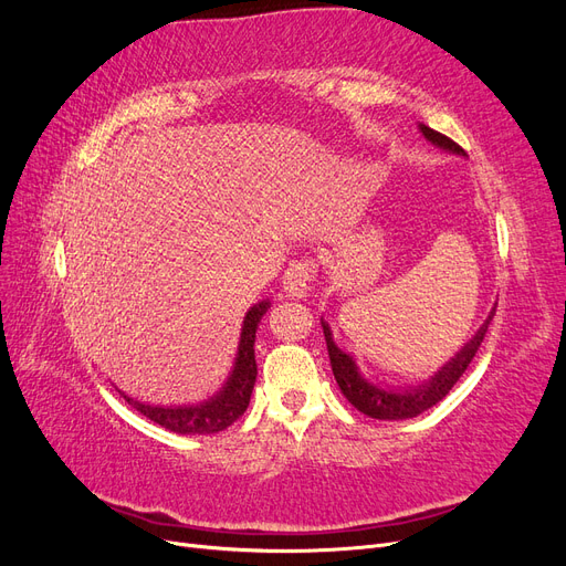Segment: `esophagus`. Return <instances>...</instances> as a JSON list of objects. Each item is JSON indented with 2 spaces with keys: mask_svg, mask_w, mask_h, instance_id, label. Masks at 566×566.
Segmentation results:
<instances>
[{
  "mask_svg": "<svg viewBox=\"0 0 566 566\" xmlns=\"http://www.w3.org/2000/svg\"><path fill=\"white\" fill-rule=\"evenodd\" d=\"M316 279L314 260H295L283 276V290L290 297H304Z\"/></svg>",
  "mask_w": 566,
  "mask_h": 566,
  "instance_id": "esophagus-1",
  "label": "esophagus"
}]
</instances>
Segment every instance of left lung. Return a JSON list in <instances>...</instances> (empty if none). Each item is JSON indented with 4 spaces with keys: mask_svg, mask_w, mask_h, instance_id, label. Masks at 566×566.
<instances>
[{
    "mask_svg": "<svg viewBox=\"0 0 566 566\" xmlns=\"http://www.w3.org/2000/svg\"><path fill=\"white\" fill-rule=\"evenodd\" d=\"M420 132L424 134L427 142H432L434 146H439L443 150H451V153H455V156H462V148L453 139H449V136H443V134H439L430 127H424V125H420ZM491 318H493V312H491V316L486 318L482 328L476 331V335L455 354V358H451V361L434 375L432 380H427L424 385H418V387L401 389V391L382 389L378 385L368 382L364 375L358 373L354 358L335 345L328 323L321 321V325H323L325 345H328L333 375H335V380H337L342 394L347 397V401L356 410H361L364 416L375 418V420H406V418L420 416L422 410L432 408L434 403H439L443 397H447L451 387L460 380V375L465 373L468 366L472 364V358L476 356L479 347H482Z\"/></svg>",
    "mask_w": 566,
    "mask_h": 566,
    "instance_id": "1",
    "label": "left lung"
}]
</instances>
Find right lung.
<instances>
[{"mask_svg":"<svg viewBox=\"0 0 566 566\" xmlns=\"http://www.w3.org/2000/svg\"><path fill=\"white\" fill-rule=\"evenodd\" d=\"M269 310V302L254 304L245 314L241 345H238L235 366L229 375L227 385L212 399L196 406H148L123 394L125 401L134 406L148 420L158 422L160 427L177 434H217L224 432L238 418H241L250 406V394L256 380V361H254V335L256 325Z\"/></svg>","mask_w":566,"mask_h":566,"instance_id":"add662e5","label":"right lung"}]
</instances>
